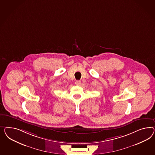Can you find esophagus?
Here are the masks:
<instances>
[{
    "label": "esophagus",
    "mask_w": 155,
    "mask_h": 155,
    "mask_svg": "<svg viewBox=\"0 0 155 155\" xmlns=\"http://www.w3.org/2000/svg\"><path fill=\"white\" fill-rule=\"evenodd\" d=\"M75 84L77 86H80V84H81V82L80 81H76Z\"/></svg>",
    "instance_id": "obj_1"
}]
</instances>
